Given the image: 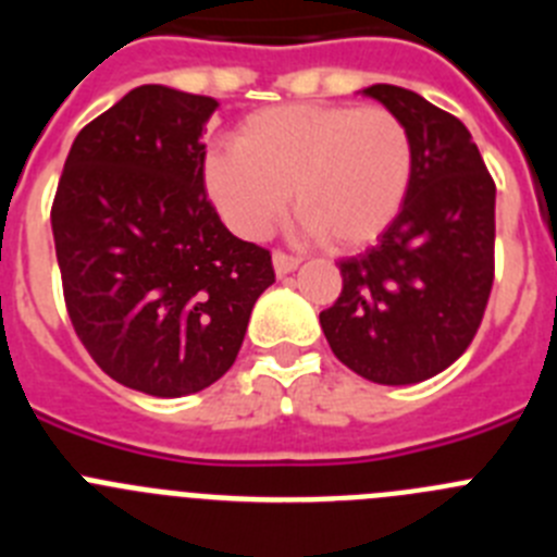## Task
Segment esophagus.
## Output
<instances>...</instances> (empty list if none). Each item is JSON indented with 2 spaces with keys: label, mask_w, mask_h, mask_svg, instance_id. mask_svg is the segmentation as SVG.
Masks as SVG:
<instances>
[{
  "label": "esophagus",
  "mask_w": 557,
  "mask_h": 557,
  "mask_svg": "<svg viewBox=\"0 0 557 557\" xmlns=\"http://www.w3.org/2000/svg\"><path fill=\"white\" fill-rule=\"evenodd\" d=\"M298 264H301V259H298V256H289V253H284V250H275V253H273L275 275L293 273V270L298 268Z\"/></svg>",
  "instance_id": "1"
}]
</instances>
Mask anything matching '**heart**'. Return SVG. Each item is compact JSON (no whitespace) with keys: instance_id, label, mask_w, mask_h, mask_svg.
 Segmentation results:
<instances>
[{"instance_id":"obj_1","label":"heart","mask_w":557,"mask_h":557,"mask_svg":"<svg viewBox=\"0 0 557 557\" xmlns=\"http://www.w3.org/2000/svg\"><path fill=\"white\" fill-rule=\"evenodd\" d=\"M416 175V141L382 106H282L250 113L206 159L211 203L234 234L262 239L293 189L298 225L337 250L373 243L401 214Z\"/></svg>"}]
</instances>
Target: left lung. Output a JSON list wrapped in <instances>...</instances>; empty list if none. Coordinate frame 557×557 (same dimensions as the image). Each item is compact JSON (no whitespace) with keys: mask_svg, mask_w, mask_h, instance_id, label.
<instances>
[{"mask_svg":"<svg viewBox=\"0 0 557 557\" xmlns=\"http://www.w3.org/2000/svg\"><path fill=\"white\" fill-rule=\"evenodd\" d=\"M362 95L416 141L405 209L366 253L339 262L343 293L321 312L334 357L376 385H416L460 357L494 284L496 186L469 127L407 88Z\"/></svg>","mask_w":557,"mask_h":557,"instance_id":"8db88e82","label":"left lung"}]
</instances>
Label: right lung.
<instances>
[{
  "label": "right lung",
  "mask_w": 557,
  "mask_h": 557,
  "mask_svg": "<svg viewBox=\"0 0 557 557\" xmlns=\"http://www.w3.org/2000/svg\"><path fill=\"white\" fill-rule=\"evenodd\" d=\"M218 100L139 86L77 133L52 203L69 318L97 366L178 398L234 366L270 250L206 198L200 141Z\"/></svg>",
  "instance_id": "1"
}]
</instances>
